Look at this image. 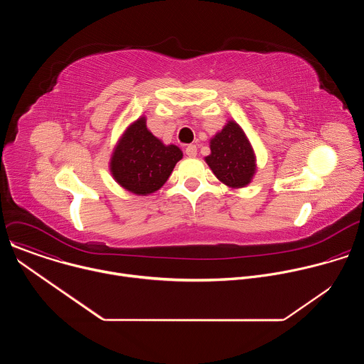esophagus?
Returning <instances> with one entry per match:
<instances>
[{"instance_id":"34e87169","label":"esophagus","mask_w":364,"mask_h":364,"mask_svg":"<svg viewBox=\"0 0 364 364\" xmlns=\"http://www.w3.org/2000/svg\"><path fill=\"white\" fill-rule=\"evenodd\" d=\"M186 155L187 157H196V154H197V146L196 145H193V144H190V145H187L186 146Z\"/></svg>"}]
</instances>
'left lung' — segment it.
Masks as SVG:
<instances>
[{
  "label": "left lung",
  "instance_id": "left-lung-1",
  "mask_svg": "<svg viewBox=\"0 0 364 364\" xmlns=\"http://www.w3.org/2000/svg\"><path fill=\"white\" fill-rule=\"evenodd\" d=\"M213 174L232 188L246 187L256 173V155L242 127L229 119L210 139V154L204 157Z\"/></svg>",
  "mask_w": 364,
  "mask_h": 364
}]
</instances>
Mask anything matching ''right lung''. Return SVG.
<instances>
[{"instance_id":"obj_1","label":"right lung","mask_w":364,"mask_h":364,"mask_svg":"<svg viewBox=\"0 0 364 364\" xmlns=\"http://www.w3.org/2000/svg\"><path fill=\"white\" fill-rule=\"evenodd\" d=\"M183 159L177 145H166L146 128V118L134 121L119 136L109 170L114 180L136 196H148L160 190Z\"/></svg>"}]
</instances>
